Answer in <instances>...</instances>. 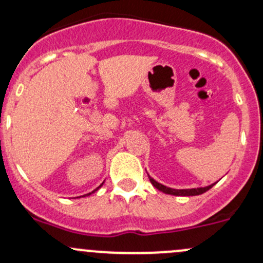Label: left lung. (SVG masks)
Returning a JSON list of instances; mask_svg holds the SVG:
<instances>
[{
  "label": "left lung",
  "mask_w": 263,
  "mask_h": 263,
  "mask_svg": "<svg viewBox=\"0 0 263 263\" xmlns=\"http://www.w3.org/2000/svg\"><path fill=\"white\" fill-rule=\"evenodd\" d=\"M149 181H151V183L154 184L157 190H160V191H162L164 193H167V195H175V196H197V195H202L203 192L209 191L210 189L213 186V184H210V186L207 187H198V189H189V190H175V189H170V187H166L163 186V184L158 183L157 181H155L154 178L149 177Z\"/></svg>",
  "instance_id": "obj_1"
}]
</instances>
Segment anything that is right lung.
<instances>
[{"mask_svg": "<svg viewBox=\"0 0 263 263\" xmlns=\"http://www.w3.org/2000/svg\"><path fill=\"white\" fill-rule=\"evenodd\" d=\"M101 186H102V184H101ZM101 186H100V187H101ZM100 187H97V189H96V190H95V191H97V190H99V189H100ZM95 191H92L91 193H93ZM91 193H87V195H85V196H88V195H91Z\"/></svg>", "mask_w": 263, "mask_h": 263, "instance_id": "add662e5", "label": "right lung"}]
</instances>
